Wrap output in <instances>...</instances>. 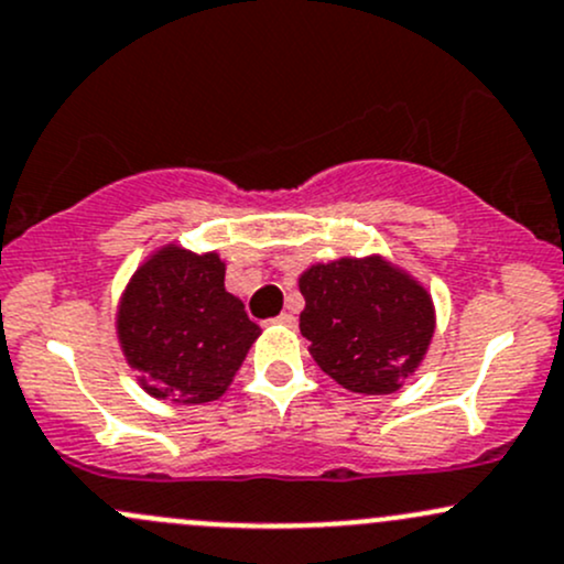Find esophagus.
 <instances>
[{"label":"esophagus","instance_id":"34e87169","mask_svg":"<svg viewBox=\"0 0 564 564\" xmlns=\"http://www.w3.org/2000/svg\"><path fill=\"white\" fill-rule=\"evenodd\" d=\"M274 323H280V325H295V314L282 312L280 317H274Z\"/></svg>","mask_w":564,"mask_h":564}]
</instances>
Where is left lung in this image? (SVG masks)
I'll return each mask as SVG.
<instances>
[{"instance_id":"8db88e82","label":"left lung","mask_w":564,"mask_h":564,"mask_svg":"<svg viewBox=\"0 0 564 564\" xmlns=\"http://www.w3.org/2000/svg\"><path fill=\"white\" fill-rule=\"evenodd\" d=\"M299 288L308 352L338 384L387 395L416 371L435 330L420 282L381 258H341L306 269Z\"/></svg>"}]
</instances>
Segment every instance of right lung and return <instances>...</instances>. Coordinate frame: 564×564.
<instances>
[{"label": "right lung", "mask_w": 564, "mask_h": 564, "mask_svg": "<svg viewBox=\"0 0 564 564\" xmlns=\"http://www.w3.org/2000/svg\"><path fill=\"white\" fill-rule=\"evenodd\" d=\"M258 336L245 304L226 290V263L215 252L163 247L120 299V347L161 401H217Z\"/></svg>", "instance_id": "1"}]
</instances>
